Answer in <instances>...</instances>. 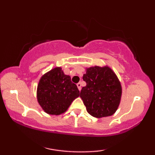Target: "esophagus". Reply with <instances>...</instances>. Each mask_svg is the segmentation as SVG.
Returning <instances> with one entry per match:
<instances>
[{"instance_id": "obj_1", "label": "esophagus", "mask_w": 155, "mask_h": 155, "mask_svg": "<svg viewBox=\"0 0 155 155\" xmlns=\"http://www.w3.org/2000/svg\"><path fill=\"white\" fill-rule=\"evenodd\" d=\"M77 87H78V88H79V90H81V82H79V83H77Z\"/></svg>"}]
</instances>
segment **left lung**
<instances>
[{"label": "left lung", "mask_w": 155, "mask_h": 155, "mask_svg": "<svg viewBox=\"0 0 155 155\" xmlns=\"http://www.w3.org/2000/svg\"><path fill=\"white\" fill-rule=\"evenodd\" d=\"M83 80L87 85L80 92L87 111L96 118L111 116L120 104L122 87L117 76L108 67L87 69Z\"/></svg>", "instance_id": "1"}]
</instances>
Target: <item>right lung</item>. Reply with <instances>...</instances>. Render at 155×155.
Here are the masks:
<instances>
[{"label":"right lung","instance_id":"add662e5","mask_svg":"<svg viewBox=\"0 0 155 155\" xmlns=\"http://www.w3.org/2000/svg\"><path fill=\"white\" fill-rule=\"evenodd\" d=\"M79 96L77 86L59 67L42 76L37 88L38 104L45 112L52 115L65 112Z\"/></svg>","mask_w":155,"mask_h":155}]
</instances>
